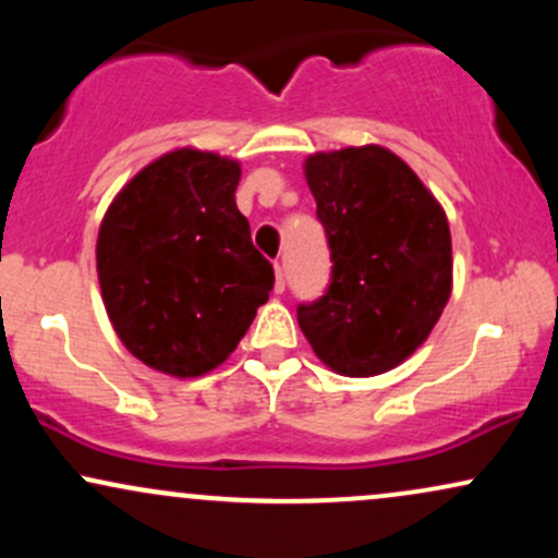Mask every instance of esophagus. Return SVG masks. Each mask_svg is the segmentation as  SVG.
I'll return each instance as SVG.
<instances>
[{"instance_id":"34e87169","label":"esophagus","mask_w":558,"mask_h":558,"mask_svg":"<svg viewBox=\"0 0 558 558\" xmlns=\"http://www.w3.org/2000/svg\"><path fill=\"white\" fill-rule=\"evenodd\" d=\"M286 291V275H283V265L275 262V293H283Z\"/></svg>"}]
</instances>
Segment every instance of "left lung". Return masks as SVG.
Wrapping results in <instances>:
<instances>
[{"label": "left lung", "mask_w": 558, "mask_h": 558, "mask_svg": "<svg viewBox=\"0 0 558 558\" xmlns=\"http://www.w3.org/2000/svg\"><path fill=\"white\" fill-rule=\"evenodd\" d=\"M330 248V286L296 306L299 328L336 373L393 369L430 336L451 296V233L430 191L383 146L306 159Z\"/></svg>", "instance_id": "8db88e82"}]
</instances>
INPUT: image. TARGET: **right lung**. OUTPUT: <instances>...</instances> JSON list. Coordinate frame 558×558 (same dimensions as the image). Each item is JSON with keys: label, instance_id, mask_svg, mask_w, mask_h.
Masks as SVG:
<instances>
[{"label": "right lung", "instance_id": "add662e5", "mask_svg": "<svg viewBox=\"0 0 558 558\" xmlns=\"http://www.w3.org/2000/svg\"><path fill=\"white\" fill-rule=\"evenodd\" d=\"M239 162L178 149L146 165L107 209L96 241L101 296L120 341L175 377L215 369L275 286L235 207Z\"/></svg>", "mask_w": 558, "mask_h": 558}]
</instances>
